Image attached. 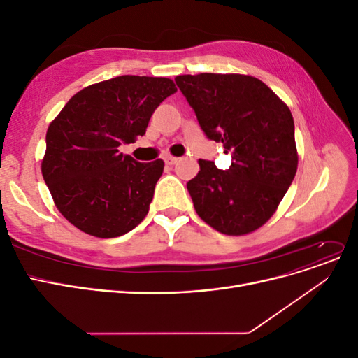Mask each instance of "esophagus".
Wrapping results in <instances>:
<instances>
[{"label":"esophagus","mask_w":358,"mask_h":358,"mask_svg":"<svg viewBox=\"0 0 358 358\" xmlns=\"http://www.w3.org/2000/svg\"><path fill=\"white\" fill-rule=\"evenodd\" d=\"M178 159H179V158H176V157H171V155H166V157H164V161H166V164H167V166L176 164Z\"/></svg>","instance_id":"obj_1"}]
</instances>
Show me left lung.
Instances as JSON below:
<instances>
[{"instance_id": "obj_1", "label": "left lung", "mask_w": 358, "mask_h": 358, "mask_svg": "<svg viewBox=\"0 0 358 358\" xmlns=\"http://www.w3.org/2000/svg\"><path fill=\"white\" fill-rule=\"evenodd\" d=\"M204 134L231 154L229 170L199 159L187 183L200 218L229 236L258 230L276 212L297 171L294 121L288 106L248 74L176 76Z\"/></svg>"}]
</instances>
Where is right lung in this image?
Listing matches in <instances>:
<instances>
[{"label": "right lung", "mask_w": 358, "mask_h": 358, "mask_svg": "<svg viewBox=\"0 0 358 358\" xmlns=\"http://www.w3.org/2000/svg\"><path fill=\"white\" fill-rule=\"evenodd\" d=\"M171 79L117 76L74 94L50 122L41 175L57 209L76 229L101 239L145 220L164 161L138 162L119 152L146 133Z\"/></svg>", "instance_id": "obj_1"}]
</instances>
